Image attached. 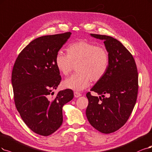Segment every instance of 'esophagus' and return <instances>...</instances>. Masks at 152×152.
<instances>
[{
    "mask_svg": "<svg viewBox=\"0 0 152 152\" xmlns=\"http://www.w3.org/2000/svg\"><path fill=\"white\" fill-rule=\"evenodd\" d=\"M74 95H75V97L78 98V97H80V96H81V94L80 93L77 92V91H75V92H74Z\"/></svg>",
    "mask_w": 152,
    "mask_h": 152,
    "instance_id": "obj_1",
    "label": "esophagus"
}]
</instances>
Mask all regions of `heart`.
Here are the masks:
<instances>
[{
	"label": "heart",
	"instance_id": "heart-1",
	"mask_svg": "<svg viewBox=\"0 0 152 152\" xmlns=\"http://www.w3.org/2000/svg\"><path fill=\"white\" fill-rule=\"evenodd\" d=\"M55 64L58 71L64 76L74 69L76 74L63 82L66 88L80 91L88 88L91 80L98 82L108 71L110 56L107 50L85 40L71 44L67 48V54L59 50L55 56Z\"/></svg>",
	"mask_w": 152,
	"mask_h": 152
}]
</instances>
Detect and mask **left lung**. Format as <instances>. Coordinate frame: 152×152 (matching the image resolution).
I'll list each match as a JSON object with an SVG mask.
<instances>
[{
	"label": "left lung",
	"mask_w": 152,
	"mask_h": 152,
	"mask_svg": "<svg viewBox=\"0 0 152 152\" xmlns=\"http://www.w3.org/2000/svg\"><path fill=\"white\" fill-rule=\"evenodd\" d=\"M91 36L104 40L110 64L105 75L91 89L102 96L86 94V115L91 126L108 134L121 128L132 113L138 91V70L132 54L119 41L105 35Z\"/></svg>",
	"instance_id": "1"
}]
</instances>
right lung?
<instances>
[{
    "label": "right lung",
    "mask_w": 152,
    "mask_h": 152,
    "mask_svg": "<svg viewBox=\"0 0 152 152\" xmlns=\"http://www.w3.org/2000/svg\"><path fill=\"white\" fill-rule=\"evenodd\" d=\"M70 32L36 38L19 53L12 72L15 107L26 125L34 133L48 136L63 123V106L74 97L66 89L54 95L61 81L55 56Z\"/></svg>",
    "instance_id": "add662e5"
}]
</instances>
